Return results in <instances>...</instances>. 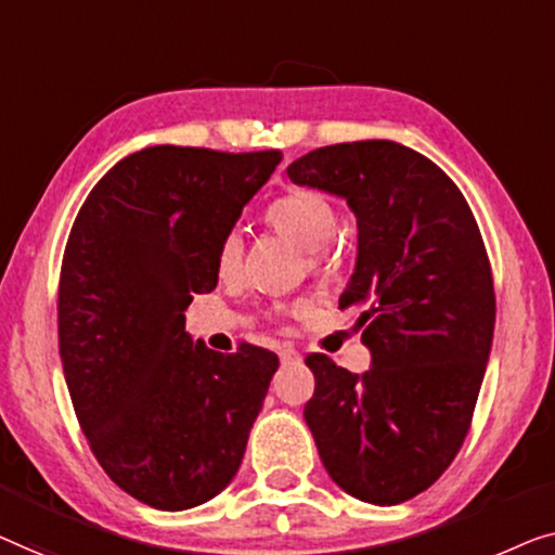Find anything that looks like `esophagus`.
Wrapping results in <instances>:
<instances>
[{
  "mask_svg": "<svg viewBox=\"0 0 555 555\" xmlns=\"http://www.w3.org/2000/svg\"><path fill=\"white\" fill-rule=\"evenodd\" d=\"M279 359H281V364H296V362H301V354L296 352V349L284 347V349H279Z\"/></svg>",
  "mask_w": 555,
  "mask_h": 555,
  "instance_id": "1",
  "label": "esophagus"
}]
</instances>
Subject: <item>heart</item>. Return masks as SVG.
<instances>
[{
    "label": "heart",
    "instance_id": "obj_1",
    "mask_svg": "<svg viewBox=\"0 0 555 555\" xmlns=\"http://www.w3.org/2000/svg\"><path fill=\"white\" fill-rule=\"evenodd\" d=\"M267 218L276 231L292 238L294 244H299L304 251H309L314 263H324L330 259V254H326L330 248L326 246H330L334 231H337V210H334V203L324 193L309 189L286 193V196L271 203ZM241 254H244V236H241V231H229L221 246H218V274H233L241 261Z\"/></svg>",
    "mask_w": 555,
    "mask_h": 555
}]
</instances>
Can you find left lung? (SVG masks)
<instances>
[{
	"instance_id": "left-lung-1",
	"label": "left lung",
	"mask_w": 555,
	"mask_h": 555,
	"mask_svg": "<svg viewBox=\"0 0 555 555\" xmlns=\"http://www.w3.org/2000/svg\"><path fill=\"white\" fill-rule=\"evenodd\" d=\"M286 173L347 201L357 218L339 307L362 311L372 354L362 374L309 354L317 387L304 420L345 493L410 501L457 455L486 377L495 292L478 223L457 185L395 140L317 147Z\"/></svg>"
}]
</instances>
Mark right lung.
I'll return each mask as SVG.
<instances>
[{"label":"right lung","instance_id":"right-lung-1","mask_svg":"<svg viewBox=\"0 0 555 555\" xmlns=\"http://www.w3.org/2000/svg\"><path fill=\"white\" fill-rule=\"evenodd\" d=\"M279 151L153 145L85 198L60 271V357L75 415L113 482L160 511L216 498L238 473L279 357L218 354L185 332L193 296Z\"/></svg>","mask_w":555,"mask_h":555}]
</instances>
